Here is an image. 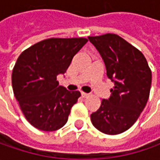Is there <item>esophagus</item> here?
<instances>
[{"label": "esophagus", "mask_w": 160, "mask_h": 160, "mask_svg": "<svg viewBox=\"0 0 160 160\" xmlns=\"http://www.w3.org/2000/svg\"><path fill=\"white\" fill-rule=\"evenodd\" d=\"M81 96H82L83 98H86V97L89 96V94H88V93H85V92H81Z\"/></svg>", "instance_id": "1"}]
</instances>
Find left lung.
<instances>
[{"label": "left lung", "mask_w": 160, "mask_h": 160, "mask_svg": "<svg viewBox=\"0 0 160 160\" xmlns=\"http://www.w3.org/2000/svg\"><path fill=\"white\" fill-rule=\"evenodd\" d=\"M115 84L108 100L91 115L92 125L106 134H118L138 119L148 102L151 71L143 54L115 34L89 36Z\"/></svg>", "instance_id": "8db88e82"}]
</instances>
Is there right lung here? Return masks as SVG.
<instances>
[{
  "instance_id": "add662e5",
  "label": "right lung",
  "mask_w": 160,
  "mask_h": 160,
  "mask_svg": "<svg viewBox=\"0 0 160 160\" xmlns=\"http://www.w3.org/2000/svg\"><path fill=\"white\" fill-rule=\"evenodd\" d=\"M86 38H50L19 55L12 71L16 99L28 122L42 131H56L67 123L71 108L81 96L59 86L72 58L87 42Z\"/></svg>"
}]
</instances>
